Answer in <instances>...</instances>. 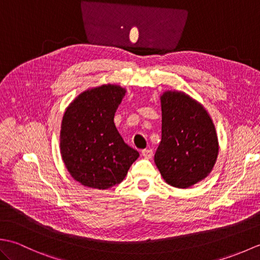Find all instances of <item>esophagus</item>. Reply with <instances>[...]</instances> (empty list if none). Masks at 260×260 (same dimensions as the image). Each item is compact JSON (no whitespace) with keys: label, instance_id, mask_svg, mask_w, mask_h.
<instances>
[{"label":"esophagus","instance_id":"1","mask_svg":"<svg viewBox=\"0 0 260 260\" xmlns=\"http://www.w3.org/2000/svg\"><path fill=\"white\" fill-rule=\"evenodd\" d=\"M142 155L144 156L145 158H152L153 151L151 150V148H145V150L142 151Z\"/></svg>","mask_w":260,"mask_h":260}]
</instances>
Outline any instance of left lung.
Returning a JSON list of instances; mask_svg holds the SVG:
<instances>
[{
  "label": "left lung",
  "mask_w": 260,
  "mask_h": 260,
  "mask_svg": "<svg viewBox=\"0 0 260 260\" xmlns=\"http://www.w3.org/2000/svg\"><path fill=\"white\" fill-rule=\"evenodd\" d=\"M162 140L154 155L170 185L186 189L207 178L218 156V137L207 110L181 91L161 96Z\"/></svg>",
  "instance_id": "8db88e82"
}]
</instances>
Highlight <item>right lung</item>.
Returning <instances> with one entry per match:
<instances>
[{
	"instance_id": "add662e5",
	"label": "right lung",
	"mask_w": 260,
	"mask_h": 260,
	"mask_svg": "<svg viewBox=\"0 0 260 260\" xmlns=\"http://www.w3.org/2000/svg\"><path fill=\"white\" fill-rule=\"evenodd\" d=\"M125 92L115 85L92 88L80 93L64 112L61 156L71 176L82 185L106 190L119 184L140 156L114 124Z\"/></svg>"
}]
</instances>
